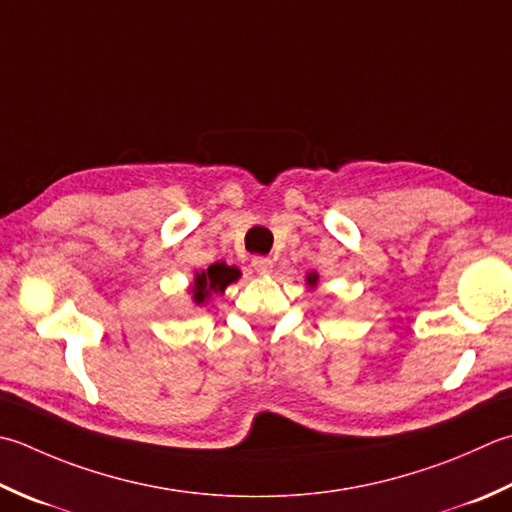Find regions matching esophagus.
<instances>
[{
  "label": "esophagus",
  "instance_id": "esophagus-1",
  "mask_svg": "<svg viewBox=\"0 0 512 512\" xmlns=\"http://www.w3.org/2000/svg\"><path fill=\"white\" fill-rule=\"evenodd\" d=\"M250 266L255 268L257 275H270V273H273V259H268V257H253V262H250Z\"/></svg>",
  "mask_w": 512,
  "mask_h": 512
}]
</instances>
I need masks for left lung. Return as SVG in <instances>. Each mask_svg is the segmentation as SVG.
<instances>
[{
  "label": "left lung",
  "mask_w": 512,
  "mask_h": 512,
  "mask_svg": "<svg viewBox=\"0 0 512 512\" xmlns=\"http://www.w3.org/2000/svg\"><path fill=\"white\" fill-rule=\"evenodd\" d=\"M317 279H319L317 273H308V275H306V284H308L310 288H313V286H317Z\"/></svg>",
  "instance_id": "1"
}]
</instances>
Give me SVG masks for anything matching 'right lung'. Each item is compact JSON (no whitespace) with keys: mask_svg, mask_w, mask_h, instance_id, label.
Here are the masks:
<instances>
[{"mask_svg":"<svg viewBox=\"0 0 512 512\" xmlns=\"http://www.w3.org/2000/svg\"><path fill=\"white\" fill-rule=\"evenodd\" d=\"M239 279V270L235 266H226L222 262L210 264L202 273H195L193 288H190V295H193V302L197 306L206 304L210 295L224 293L228 284H233Z\"/></svg>","mask_w":512,"mask_h":512,"instance_id":"1","label":"right lung"}]
</instances>
